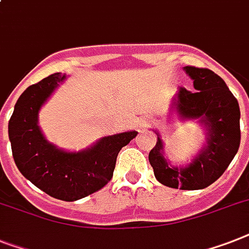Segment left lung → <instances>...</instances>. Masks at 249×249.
Wrapping results in <instances>:
<instances>
[{
    "label": "left lung",
    "instance_id": "left-lung-1",
    "mask_svg": "<svg viewBox=\"0 0 249 249\" xmlns=\"http://www.w3.org/2000/svg\"><path fill=\"white\" fill-rule=\"evenodd\" d=\"M193 79L195 90L181 87L170 105L181 120L198 119L205 129L206 144L188 166H171L163 157L162 141L157 143L148 160L157 180L184 191H197L216 181L238 152L240 144L239 105L223 79L210 69L185 66Z\"/></svg>",
    "mask_w": 249,
    "mask_h": 249
}]
</instances>
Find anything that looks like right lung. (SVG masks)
<instances>
[{"instance_id":"1","label":"right lung","mask_w":249,"mask_h":249,"mask_svg":"<svg viewBox=\"0 0 249 249\" xmlns=\"http://www.w3.org/2000/svg\"><path fill=\"white\" fill-rule=\"evenodd\" d=\"M65 78V74L54 72L24 90L9 121V138L20 173L48 196L72 202L100 191L111 180L120 149L138 133L104 137L79 152H66L48 142L38 125V114Z\"/></svg>"}]
</instances>
